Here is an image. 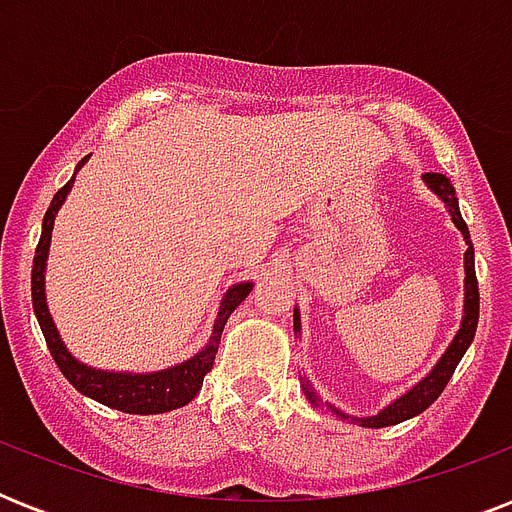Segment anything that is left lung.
I'll list each match as a JSON object with an SVG mask.
<instances>
[{"mask_svg":"<svg viewBox=\"0 0 512 512\" xmlns=\"http://www.w3.org/2000/svg\"><path fill=\"white\" fill-rule=\"evenodd\" d=\"M425 183L433 188V191L444 199V204L449 207V215H452L454 225L460 228L462 236H465V244H468V252H465V319H462V327L457 332V337L452 340V345L446 348V353L441 356L433 372L420 382L414 385L409 393L393 401L390 406H385L377 417H366V420H358L366 428H388V425H398V422L409 420V417H417L428 409L433 401H436L441 393H444L446 382L452 380L454 369L460 364V358L465 356V350L476 337L478 327V279H476V263H473V244H470V231L465 220L460 215V207H457V196H454V185L452 180L441 172H425ZM295 332H300V316L295 311ZM305 396L316 401V393L311 390V385H305Z\"/></svg>","mask_w":512,"mask_h":512,"instance_id":"obj_1","label":"left lung"}]
</instances>
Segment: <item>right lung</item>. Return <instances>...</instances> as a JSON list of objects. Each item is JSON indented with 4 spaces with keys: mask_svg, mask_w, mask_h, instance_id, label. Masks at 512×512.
<instances>
[{
    "mask_svg": "<svg viewBox=\"0 0 512 512\" xmlns=\"http://www.w3.org/2000/svg\"><path fill=\"white\" fill-rule=\"evenodd\" d=\"M71 183H74V180H68V183L55 193L50 209L44 212L42 239L36 244L34 271H31L34 313L36 319H39V327H42V335L44 340H47V348H50L55 364H58L63 377H66L79 393L95 398V401L111 406V409H119V412L162 414L172 412L177 406H185L196 393H199L201 382H204V374L212 369V361H215L225 321H228V316L236 311V305L252 292V284L247 281V284H236V287L228 289V295H225L223 305H220V313H217L215 329H212V340H209V345L201 350L199 356H193L191 361H185V364L172 366V369H164V372L154 374L100 372V369H90V366L79 364V361L68 353L63 340L58 337V329L52 324L50 311H47V300H44V265H47L52 223H55V215H58V207L63 204V199H66V193L71 191Z\"/></svg>",
    "mask_w": 512,
    "mask_h": 512,
    "instance_id": "right-lung-1",
    "label": "right lung"
}]
</instances>
